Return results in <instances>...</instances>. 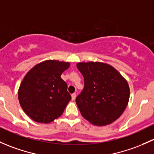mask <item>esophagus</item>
I'll return each instance as SVG.
<instances>
[{"mask_svg": "<svg viewBox=\"0 0 154 154\" xmlns=\"http://www.w3.org/2000/svg\"><path fill=\"white\" fill-rule=\"evenodd\" d=\"M76 97H77V94H76L75 93L72 94V100H75Z\"/></svg>", "mask_w": 154, "mask_h": 154, "instance_id": "obj_1", "label": "esophagus"}]
</instances>
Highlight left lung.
<instances>
[{
    "instance_id": "8db88e82",
    "label": "left lung",
    "mask_w": 154,
    "mask_h": 154,
    "mask_svg": "<svg viewBox=\"0 0 154 154\" xmlns=\"http://www.w3.org/2000/svg\"><path fill=\"white\" fill-rule=\"evenodd\" d=\"M77 67L84 77L83 90L76 98L82 116L94 125L114 122L128 103V82L113 66L104 63H78Z\"/></svg>"
}]
</instances>
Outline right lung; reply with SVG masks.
<instances>
[{"mask_svg":"<svg viewBox=\"0 0 154 154\" xmlns=\"http://www.w3.org/2000/svg\"><path fill=\"white\" fill-rule=\"evenodd\" d=\"M69 66V62L49 60L37 64L26 74L18 100L24 112L34 121L49 123L62 115L72 97L60 76Z\"/></svg>","mask_w":154,"mask_h":154,"instance_id":"add662e5","label":"right lung"}]
</instances>
